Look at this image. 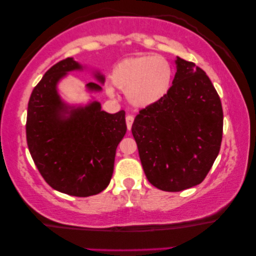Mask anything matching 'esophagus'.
I'll return each mask as SVG.
<instances>
[{
  "label": "esophagus",
  "instance_id": "1",
  "mask_svg": "<svg viewBox=\"0 0 256 256\" xmlns=\"http://www.w3.org/2000/svg\"><path fill=\"white\" fill-rule=\"evenodd\" d=\"M132 122H134V116H132V115H127V116H126V124H127L128 130H130L132 129Z\"/></svg>",
  "mask_w": 256,
  "mask_h": 256
}]
</instances>
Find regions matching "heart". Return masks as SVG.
I'll list each match as a JSON object with an SVG mask.
<instances>
[{"mask_svg": "<svg viewBox=\"0 0 256 256\" xmlns=\"http://www.w3.org/2000/svg\"><path fill=\"white\" fill-rule=\"evenodd\" d=\"M174 70L170 62L158 56H141L118 62L110 72V82L124 90L127 100L136 108H148L166 96L172 85ZM107 94L115 96L113 87Z\"/></svg>", "mask_w": 256, "mask_h": 256, "instance_id": "obj_1", "label": "heart"}]
</instances>
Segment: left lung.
<instances>
[{"label": "left lung", "instance_id": "obj_1", "mask_svg": "<svg viewBox=\"0 0 256 256\" xmlns=\"http://www.w3.org/2000/svg\"><path fill=\"white\" fill-rule=\"evenodd\" d=\"M166 96L140 110L132 126L143 170L154 186L178 192L200 184L222 138V101L194 62L177 57Z\"/></svg>", "mask_w": 256, "mask_h": 256}]
</instances>
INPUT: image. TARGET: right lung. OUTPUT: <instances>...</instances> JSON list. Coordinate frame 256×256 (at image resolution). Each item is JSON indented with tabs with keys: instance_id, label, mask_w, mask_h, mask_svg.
Wrapping results in <instances>:
<instances>
[{
	"instance_id": "add662e5",
	"label": "right lung",
	"mask_w": 256,
	"mask_h": 256,
	"mask_svg": "<svg viewBox=\"0 0 256 256\" xmlns=\"http://www.w3.org/2000/svg\"><path fill=\"white\" fill-rule=\"evenodd\" d=\"M85 68L66 58L48 70L28 104L26 141L34 164L45 182L74 197L98 194L110 184L116 148L127 132L124 110L110 114L99 101L71 106L58 93V82L68 72ZM97 82L88 92H100L104 76L93 72Z\"/></svg>"
}]
</instances>
